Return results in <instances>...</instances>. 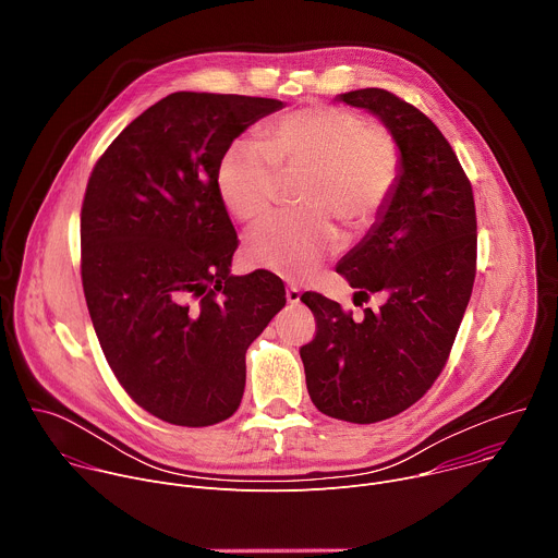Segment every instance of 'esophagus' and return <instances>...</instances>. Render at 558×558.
<instances>
[{"label": "esophagus", "instance_id": "obj_1", "mask_svg": "<svg viewBox=\"0 0 558 558\" xmlns=\"http://www.w3.org/2000/svg\"><path fill=\"white\" fill-rule=\"evenodd\" d=\"M287 302L289 304H298L300 302V289L295 284H289L287 287Z\"/></svg>", "mask_w": 558, "mask_h": 558}]
</instances>
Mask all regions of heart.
Segmentation results:
<instances>
[{"label":"heart","instance_id":"1","mask_svg":"<svg viewBox=\"0 0 558 558\" xmlns=\"http://www.w3.org/2000/svg\"><path fill=\"white\" fill-rule=\"evenodd\" d=\"M304 174V211L269 218L247 238V258L278 276L300 280L340 247L329 219L362 231L375 222L402 177V149L381 125L344 108L311 106L260 132V143L233 141L220 156L216 183L231 216L265 218L278 203L282 177Z\"/></svg>","mask_w":558,"mask_h":558}]
</instances>
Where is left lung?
<instances>
[{
	"label": "left lung",
	"instance_id": "left-lung-1",
	"mask_svg": "<svg viewBox=\"0 0 558 558\" xmlns=\"http://www.w3.org/2000/svg\"><path fill=\"white\" fill-rule=\"evenodd\" d=\"M338 101L375 114L402 149L390 201L336 267L357 298L381 293L384 304L355 323L306 291L317 331L300 357L317 411L375 424L413 407L448 360L474 282L476 216L457 154L424 112L381 88Z\"/></svg>",
	"mask_w": 558,
	"mask_h": 558
}]
</instances>
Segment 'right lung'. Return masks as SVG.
Returning a JSON list of instances; mask_svg holds the SVG:
<instances>
[{
    "label": "right lung",
    "mask_w": 558,
    "mask_h": 558,
    "mask_svg": "<svg viewBox=\"0 0 558 558\" xmlns=\"http://www.w3.org/2000/svg\"><path fill=\"white\" fill-rule=\"evenodd\" d=\"M278 99L174 93L104 151L82 207V282L104 355L149 415L177 426L231 417L245 353L284 306L278 276H231L235 229L220 156Z\"/></svg>",
    "instance_id": "right-lung-1"
}]
</instances>
